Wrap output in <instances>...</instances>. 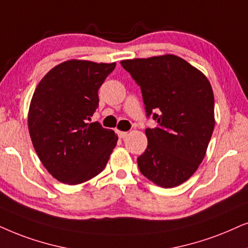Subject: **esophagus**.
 I'll return each instance as SVG.
<instances>
[{"label":"esophagus","mask_w":248,"mask_h":248,"mask_svg":"<svg viewBox=\"0 0 248 248\" xmlns=\"http://www.w3.org/2000/svg\"><path fill=\"white\" fill-rule=\"evenodd\" d=\"M117 134H118V137H119V139H124V137H126L127 135H128L127 131H118Z\"/></svg>","instance_id":"obj_1"}]
</instances>
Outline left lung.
<instances>
[{"instance_id":"obj_1","label":"left lung","mask_w":248,"mask_h":248,"mask_svg":"<svg viewBox=\"0 0 248 248\" xmlns=\"http://www.w3.org/2000/svg\"><path fill=\"white\" fill-rule=\"evenodd\" d=\"M140 87L146 118L147 147L137 158L144 176L162 187H174L192 176L202 164L214 130V95L202 72L177 56L122 61Z\"/></svg>"}]
</instances>
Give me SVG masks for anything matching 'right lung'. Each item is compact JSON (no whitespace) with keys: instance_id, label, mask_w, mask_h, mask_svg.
<instances>
[{"instance_id":"right-lung-1","label":"right lung","mask_w":248,"mask_h":248,"mask_svg":"<svg viewBox=\"0 0 248 248\" xmlns=\"http://www.w3.org/2000/svg\"><path fill=\"white\" fill-rule=\"evenodd\" d=\"M112 64L67 61L37 84L28 112L34 149L46 170L75 186L98 175L117 145L114 131L89 122L98 108V89Z\"/></svg>"}]
</instances>
